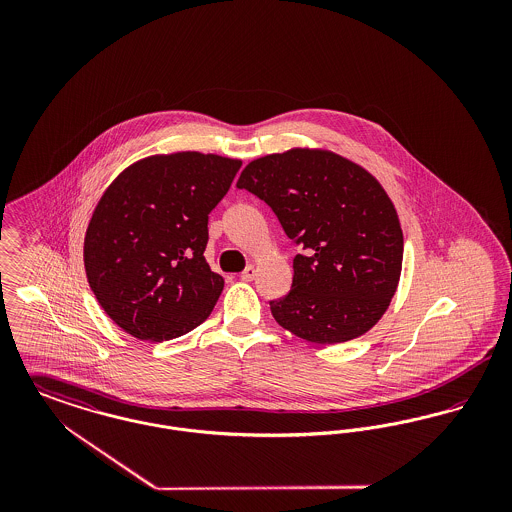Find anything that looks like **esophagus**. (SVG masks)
<instances>
[{
    "label": "esophagus",
    "mask_w": 512,
    "mask_h": 512,
    "mask_svg": "<svg viewBox=\"0 0 512 512\" xmlns=\"http://www.w3.org/2000/svg\"><path fill=\"white\" fill-rule=\"evenodd\" d=\"M255 274H257V268L253 267V265H249V267H245L244 272L240 274V278H242L244 282H251V280L255 278Z\"/></svg>",
    "instance_id": "esophagus-1"
}]
</instances>
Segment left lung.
Returning a JSON list of instances; mask_svg holds the SVG:
<instances>
[{
	"label": "left lung",
	"instance_id": "obj_1",
	"mask_svg": "<svg viewBox=\"0 0 512 512\" xmlns=\"http://www.w3.org/2000/svg\"><path fill=\"white\" fill-rule=\"evenodd\" d=\"M238 188L263 199L288 238L292 290L270 301L274 320L297 338L330 345L368 332L397 290L403 232L382 184L357 163L295 147L245 167Z\"/></svg>",
	"mask_w": 512,
	"mask_h": 512
}]
</instances>
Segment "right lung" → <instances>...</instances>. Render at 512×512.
Masks as SVG:
<instances>
[{
  "mask_svg": "<svg viewBox=\"0 0 512 512\" xmlns=\"http://www.w3.org/2000/svg\"><path fill=\"white\" fill-rule=\"evenodd\" d=\"M242 161L199 151L151 155L101 195L84 267L101 309L130 336L167 341L211 315L224 278L207 265L209 213Z\"/></svg>",
  "mask_w": 512,
  "mask_h": 512,
  "instance_id": "right-lung-1",
  "label": "right lung"
}]
</instances>
